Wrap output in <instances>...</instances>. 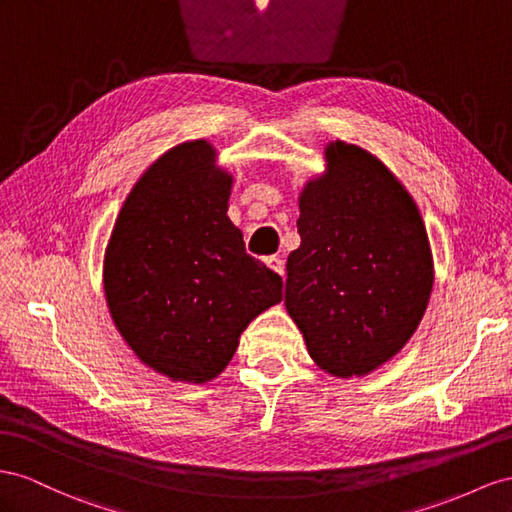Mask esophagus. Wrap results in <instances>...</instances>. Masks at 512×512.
<instances>
[{"label": "esophagus", "mask_w": 512, "mask_h": 512, "mask_svg": "<svg viewBox=\"0 0 512 512\" xmlns=\"http://www.w3.org/2000/svg\"><path fill=\"white\" fill-rule=\"evenodd\" d=\"M266 261V266L272 270V272H277L279 277H283L285 274V266H283V259H279V257H266L264 259Z\"/></svg>", "instance_id": "1"}]
</instances>
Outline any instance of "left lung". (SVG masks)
I'll return each mask as SVG.
<instances>
[{"instance_id":"1","label":"left lung","mask_w":512,"mask_h":512,"mask_svg":"<svg viewBox=\"0 0 512 512\" xmlns=\"http://www.w3.org/2000/svg\"><path fill=\"white\" fill-rule=\"evenodd\" d=\"M324 162L298 194L285 309L320 370L368 376L417 331L435 264L413 196L374 153L333 140Z\"/></svg>"}]
</instances>
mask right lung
<instances>
[{
	"mask_svg": "<svg viewBox=\"0 0 512 512\" xmlns=\"http://www.w3.org/2000/svg\"><path fill=\"white\" fill-rule=\"evenodd\" d=\"M231 188L212 142L177 144L134 183L103 255L116 331L175 383L214 381L246 326L283 298L279 274L246 255L227 216Z\"/></svg>",
	"mask_w": 512,
	"mask_h": 512,
	"instance_id": "obj_1",
	"label": "right lung"
}]
</instances>
